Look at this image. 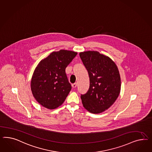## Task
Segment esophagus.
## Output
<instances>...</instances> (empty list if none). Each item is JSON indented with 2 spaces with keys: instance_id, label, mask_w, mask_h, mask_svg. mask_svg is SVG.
<instances>
[{
  "instance_id": "obj_1",
  "label": "esophagus",
  "mask_w": 152,
  "mask_h": 152,
  "mask_svg": "<svg viewBox=\"0 0 152 152\" xmlns=\"http://www.w3.org/2000/svg\"><path fill=\"white\" fill-rule=\"evenodd\" d=\"M77 86V83H75L72 84V87L73 88H76Z\"/></svg>"
}]
</instances>
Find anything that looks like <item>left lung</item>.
Listing matches in <instances>:
<instances>
[{
	"mask_svg": "<svg viewBox=\"0 0 152 152\" xmlns=\"http://www.w3.org/2000/svg\"><path fill=\"white\" fill-rule=\"evenodd\" d=\"M90 77V88L81 95L83 106L92 113L98 114L108 109L121 91V77L116 64L111 58L98 51L79 53Z\"/></svg>",
	"mask_w": 152,
	"mask_h": 152,
	"instance_id": "1",
	"label": "left lung"
}]
</instances>
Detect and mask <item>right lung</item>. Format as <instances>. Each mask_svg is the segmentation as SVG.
I'll return each mask as SVG.
<instances>
[{"instance_id": "add662e5", "label": "right lung", "mask_w": 152, "mask_h": 152, "mask_svg": "<svg viewBox=\"0 0 152 152\" xmlns=\"http://www.w3.org/2000/svg\"><path fill=\"white\" fill-rule=\"evenodd\" d=\"M76 52L53 51L39 63L31 80L33 96L42 106L53 110L60 106L71 90L65 72Z\"/></svg>"}]
</instances>
